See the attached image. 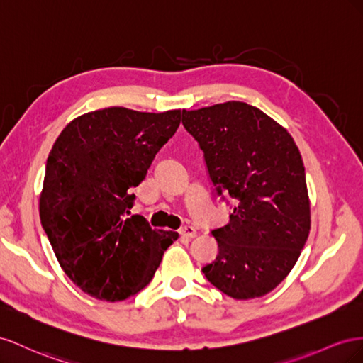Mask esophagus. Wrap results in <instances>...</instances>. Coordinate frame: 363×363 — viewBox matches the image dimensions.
<instances>
[{
  "instance_id": "obj_1",
  "label": "esophagus",
  "mask_w": 363,
  "mask_h": 363,
  "mask_svg": "<svg viewBox=\"0 0 363 363\" xmlns=\"http://www.w3.org/2000/svg\"><path fill=\"white\" fill-rule=\"evenodd\" d=\"M179 234L182 237H185V239H191V237L196 235V228L191 226V225H185L179 230Z\"/></svg>"
}]
</instances>
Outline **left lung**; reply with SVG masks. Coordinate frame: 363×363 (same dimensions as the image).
<instances>
[{
    "instance_id": "left-lung-1",
    "label": "left lung",
    "mask_w": 363,
    "mask_h": 363,
    "mask_svg": "<svg viewBox=\"0 0 363 363\" xmlns=\"http://www.w3.org/2000/svg\"><path fill=\"white\" fill-rule=\"evenodd\" d=\"M185 130L203 152L216 196L230 222L211 230L219 254L202 272L225 295L269 294L292 271L310 231L301 155L289 132L258 108L226 101L182 111Z\"/></svg>"
}]
</instances>
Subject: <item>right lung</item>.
<instances>
[{
	"mask_svg": "<svg viewBox=\"0 0 363 363\" xmlns=\"http://www.w3.org/2000/svg\"><path fill=\"white\" fill-rule=\"evenodd\" d=\"M181 123L161 113L108 108L72 120L51 149L40 223L62 269L85 294L123 301L146 287L178 233L130 214L132 189Z\"/></svg>",
	"mask_w": 363,
	"mask_h": 363,
	"instance_id": "1",
	"label": "right lung"
}]
</instances>
